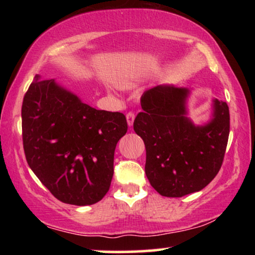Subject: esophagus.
I'll return each instance as SVG.
<instances>
[{
  "instance_id": "esophagus-1",
  "label": "esophagus",
  "mask_w": 255,
  "mask_h": 255,
  "mask_svg": "<svg viewBox=\"0 0 255 255\" xmlns=\"http://www.w3.org/2000/svg\"><path fill=\"white\" fill-rule=\"evenodd\" d=\"M134 117H135V116H134L133 113H128V114H127V122H128V127H132V125H133Z\"/></svg>"
}]
</instances>
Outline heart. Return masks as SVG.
<instances>
[{
    "instance_id": "1",
    "label": "heart",
    "mask_w": 255,
    "mask_h": 255,
    "mask_svg": "<svg viewBox=\"0 0 255 255\" xmlns=\"http://www.w3.org/2000/svg\"><path fill=\"white\" fill-rule=\"evenodd\" d=\"M120 85H121V86H123V87H124V86H128V82H125V81H123V82H121V83H120Z\"/></svg>"
}]
</instances>
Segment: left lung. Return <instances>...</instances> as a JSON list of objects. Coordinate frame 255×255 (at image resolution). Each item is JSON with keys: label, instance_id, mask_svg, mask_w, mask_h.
I'll return each mask as SVG.
<instances>
[{"label": "left lung", "instance_id": "left-lung-1", "mask_svg": "<svg viewBox=\"0 0 255 255\" xmlns=\"http://www.w3.org/2000/svg\"><path fill=\"white\" fill-rule=\"evenodd\" d=\"M190 89L159 85L146 90L133 128L144 140L145 173L166 197H182L207 187L221 169L230 133L226 102L212 100L210 121L195 125L188 117Z\"/></svg>", "mask_w": 255, "mask_h": 255}]
</instances>
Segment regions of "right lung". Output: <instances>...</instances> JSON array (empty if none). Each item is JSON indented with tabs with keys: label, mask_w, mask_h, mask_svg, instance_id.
Wrapping results in <instances>:
<instances>
[{
	"label": "right lung",
	"mask_w": 255,
	"mask_h": 255,
	"mask_svg": "<svg viewBox=\"0 0 255 255\" xmlns=\"http://www.w3.org/2000/svg\"><path fill=\"white\" fill-rule=\"evenodd\" d=\"M122 113L96 110L54 79L33 82L22 106L26 161L55 198L90 205L102 200L114 175V154L127 133Z\"/></svg>",
	"instance_id": "1"
}]
</instances>
